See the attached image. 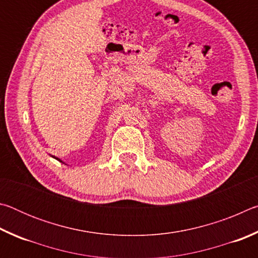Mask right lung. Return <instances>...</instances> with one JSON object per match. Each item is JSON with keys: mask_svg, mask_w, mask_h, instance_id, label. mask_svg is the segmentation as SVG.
Wrapping results in <instances>:
<instances>
[{"mask_svg": "<svg viewBox=\"0 0 258 258\" xmlns=\"http://www.w3.org/2000/svg\"><path fill=\"white\" fill-rule=\"evenodd\" d=\"M52 157H53V158H55L56 160H59V161H61V163H62V160H60L59 158H56V157H54V156H52Z\"/></svg>", "mask_w": 258, "mask_h": 258, "instance_id": "add662e5", "label": "right lung"}]
</instances>
